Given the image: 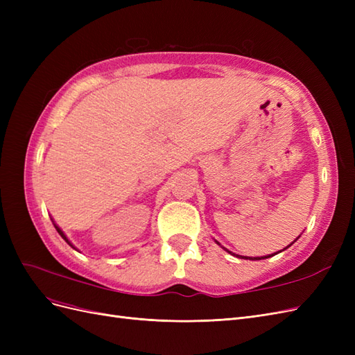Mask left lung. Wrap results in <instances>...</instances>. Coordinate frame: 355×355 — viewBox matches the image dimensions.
I'll return each instance as SVG.
<instances>
[{
  "label": "left lung",
  "mask_w": 355,
  "mask_h": 355,
  "mask_svg": "<svg viewBox=\"0 0 355 355\" xmlns=\"http://www.w3.org/2000/svg\"><path fill=\"white\" fill-rule=\"evenodd\" d=\"M231 253V252H230ZM274 254H277V253H274ZM274 254H271V256H274ZM271 256H263V257H245V256H241L243 259H252V261H259V259H266V257H271Z\"/></svg>",
  "instance_id": "left-lung-1"
}]
</instances>
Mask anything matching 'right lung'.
I'll return each mask as SVG.
<instances>
[{
    "mask_svg": "<svg viewBox=\"0 0 355 355\" xmlns=\"http://www.w3.org/2000/svg\"><path fill=\"white\" fill-rule=\"evenodd\" d=\"M55 228H56V231H58V232H59V234H60V237H62V239H63V240H65V241H67V243H68V244H69V245H72V244H71V243H69V241H68V239H67V235H65V234H63V232H62V230H60V228H59V227H58V225H55ZM72 247H73V245H72Z\"/></svg>",
    "mask_w": 355,
    "mask_h": 355,
    "instance_id": "obj_1",
    "label": "right lung"
}]
</instances>
